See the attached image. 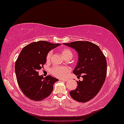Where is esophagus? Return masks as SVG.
Listing matches in <instances>:
<instances>
[{"mask_svg": "<svg viewBox=\"0 0 124 124\" xmlns=\"http://www.w3.org/2000/svg\"><path fill=\"white\" fill-rule=\"evenodd\" d=\"M60 80L62 81H67L68 79H60Z\"/></svg>", "mask_w": 124, "mask_h": 124, "instance_id": "1", "label": "esophagus"}]
</instances>
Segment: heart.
Returning a JSON list of instances; mask_svg holds the SVG:
<instances>
[{
    "mask_svg": "<svg viewBox=\"0 0 124 124\" xmlns=\"http://www.w3.org/2000/svg\"><path fill=\"white\" fill-rule=\"evenodd\" d=\"M61 53L64 58L67 56L72 57L73 53L70 49L65 48L61 50ZM52 52L50 51L47 54L46 57L47 62H49L51 57ZM70 72V69L67 67H54L51 69V73L56 77L62 78L64 77L68 73Z\"/></svg>",
    "mask_w": 124,
    "mask_h": 124,
    "instance_id": "1",
    "label": "heart"
}]
</instances>
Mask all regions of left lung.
Masks as SVG:
<instances>
[{
	"label": "left lung",
	"mask_w": 124,
	"mask_h": 124,
	"mask_svg": "<svg viewBox=\"0 0 124 124\" xmlns=\"http://www.w3.org/2000/svg\"><path fill=\"white\" fill-rule=\"evenodd\" d=\"M63 44L77 52L78 60L73 73L83 78L82 81H77V88L70 91L69 94L77 101H89L97 95L104 84L107 75L106 57L98 46L90 42Z\"/></svg>",
	"instance_id": "8db88e82"
}]
</instances>
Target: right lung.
Segmentation results:
<instances>
[{
    "instance_id": "add662e5",
    "label": "right lung",
    "mask_w": 124,
    "mask_h": 124,
    "mask_svg": "<svg viewBox=\"0 0 124 124\" xmlns=\"http://www.w3.org/2000/svg\"><path fill=\"white\" fill-rule=\"evenodd\" d=\"M60 44L47 41L33 42L23 47L15 63V73L18 86L29 99L40 101L53 91L54 84L59 81L51 76L44 78L38 74L46 62L48 52Z\"/></svg>"
}]
</instances>
